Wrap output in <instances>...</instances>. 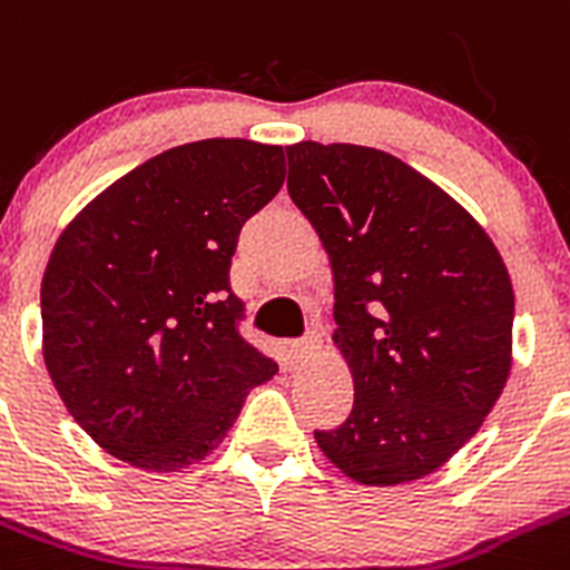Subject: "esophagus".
Returning a JSON list of instances; mask_svg holds the SVG:
<instances>
[{
	"instance_id": "obj_1",
	"label": "esophagus",
	"mask_w": 570,
	"mask_h": 570,
	"mask_svg": "<svg viewBox=\"0 0 570 570\" xmlns=\"http://www.w3.org/2000/svg\"><path fill=\"white\" fill-rule=\"evenodd\" d=\"M315 351H317V337H312V334H309V337L289 343V357L295 360V363H309Z\"/></svg>"
}]
</instances>
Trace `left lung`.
Wrapping results in <instances>:
<instances>
[{"mask_svg": "<svg viewBox=\"0 0 570 570\" xmlns=\"http://www.w3.org/2000/svg\"><path fill=\"white\" fill-rule=\"evenodd\" d=\"M292 202L334 273V345L354 407L315 430L332 464L368 487L439 470L478 433L512 368L514 292L470 213L376 148H286Z\"/></svg>", "mask_w": 570, "mask_h": 570, "instance_id": "1", "label": "left lung"}]
</instances>
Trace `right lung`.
I'll list each match as a JSON object with an SVG mask.
<instances>
[{"label": "right lung", "instance_id": "1", "mask_svg": "<svg viewBox=\"0 0 570 570\" xmlns=\"http://www.w3.org/2000/svg\"><path fill=\"white\" fill-rule=\"evenodd\" d=\"M284 174L281 146L185 142L109 185L56 242L41 281L45 363L109 455L148 472L196 464L278 371L238 332L230 258Z\"/></svg>", "mask_w": 570, "mask_h": 570}]
</instances>
